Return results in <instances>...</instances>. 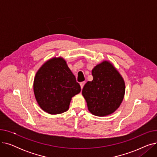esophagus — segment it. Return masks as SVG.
I'll return each mask as SVG.
<instances>
[{
  "instance_id": "obj_1",
  "label": "esophagus",
  "mask_w": 157,
  "mask_h": 157,
  "mask_svg": "<svg viewBox=\"0 0 157 157\" xmlns=\"http://www.w3.org/2000/svg\"><path fill=\"white\" fill-rule=\"evenodd\" d=\"M85 84V82H81V83H80V86H81V89H83Z\"/></svg>"
}]
</instances>
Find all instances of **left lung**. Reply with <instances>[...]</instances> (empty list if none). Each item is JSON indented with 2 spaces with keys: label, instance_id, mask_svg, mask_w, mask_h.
Wrapping results in <instances>:
<instances>
[{
  "label": "left lung",
  "instance_id": "1",
  "mask_svg": "<svg viewBox=\"0 0 157 157\" xmlns=\"http://www.w3.org/2000/svg\"><path fill=\"white\" fill-rule=\"evenodd\" d=\"M93 80L82 90L88 111L97 117L111 114L121 104L125 92V81L109 61L97 64L92 71Z\"/></svg>",
  "mask_w": 157,
  "mask_h": 157
}]
</instances>
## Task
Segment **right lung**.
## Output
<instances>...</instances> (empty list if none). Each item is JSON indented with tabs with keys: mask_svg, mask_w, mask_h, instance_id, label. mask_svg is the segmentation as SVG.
<instances>
[{
	"mask_svg": "<svg viewBox=\"0 0 157 157\" xmlns=\"http://www.w3.org/2000/svg\"><path fill=\"white\" fill-rule=\"evenodd\" d=\"M33 86L40 108L50 114L67 111L72 97L81 92L80 85L62 57L52 58L41 66Z\"/></svg>",
	"mask_w": 157,
	"mask_h": 157,
	"instance_id": "obj_1",
	"label": "right lung"
}]
</instances>
